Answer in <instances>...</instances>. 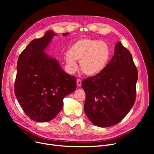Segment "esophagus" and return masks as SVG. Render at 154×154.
Listing matches in <instances>:
<instances>
[{"label":"esophagus","instance_id":"esophagus-1","mask_svg":"<svg viewBox=\"0 0 154 154\" xmlns=\"http://www.w3.org/2000/svg\"><path fill=\"white\" fill-rule=\"evenodd\" d=\"M76 83H77V85L80 87L82 85V80H80V79H78L76 81Z\"/></svg>","mask_w":154,"mask_h":154}]
</instances>
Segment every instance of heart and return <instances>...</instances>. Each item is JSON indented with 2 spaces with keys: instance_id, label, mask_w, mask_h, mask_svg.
<instances>
[{
  "instance_id": "1",
  "label": "heart",
  "mask_w": 154,
  "mask_h": 154,
  "mask_svg": "<svg viewBox=\"0 0 154 154\" xmlns=\"http://www.w3.org/2000/svg\"><path fill=\"white\" fill-rule=\"evenodd\" d=\"M111 56V49L105 42L91 38L78 40L66 54V62L69 71L75 72L80 61L83 72L89 76L97 75L103 71Z\"/></svg>"
}]
</instances>
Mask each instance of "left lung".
Listing matches in <instances>:
<instances>
[{"label":"left lung","mask_w":154,"mask_h":154,"mask_svg":"<svg viewBox=\"0 0 154 154\" xmlns=\"http://www.w3.org/2000/svg\"><path fill=\"white\" fill-rule=\"evenodd\" d=\"M137 77L131 53L119 42L103 71L82 82L84 111L91 122L100 127L119 123L136 101Z\"/></svg>","instance_id":"1"}]
</instances>
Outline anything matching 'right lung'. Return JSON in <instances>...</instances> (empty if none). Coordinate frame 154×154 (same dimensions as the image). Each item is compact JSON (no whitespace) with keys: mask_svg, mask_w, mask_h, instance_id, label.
<instances>
[{"mask_svg":"<svg viewBox=\"0 0 154 154\" xmlns=\"http://www.w3.org/2000/svg\"><path fill=\"white\" fill-rule=\"evenodd\" d=\"M56 35L49 30L32 40L17 62L15 94L26 115L37 122L54 119L62 109L64 97L76 88V78L64 72L58 60L44 52Z\"/></svg>","mask_w":154,"mask_h":154,"instance_id":"right-lung-1","label":"right lung"}]
</instances>
